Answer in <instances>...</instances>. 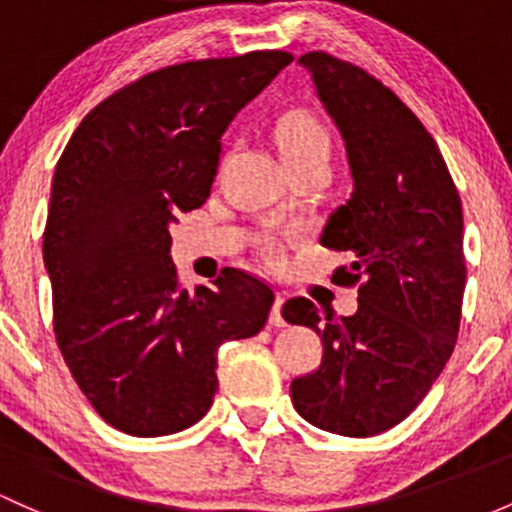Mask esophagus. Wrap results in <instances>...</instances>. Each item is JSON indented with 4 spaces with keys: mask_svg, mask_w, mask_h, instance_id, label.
Wrapping results in <instances>:
<instances>
[{
    "mask_svg": "<svg viewBox=\"0 0 512 512\" xmlns=\"http://www.w3.org/2000/svg\"><path fill=\"white\" fill-rule=\"evenodd\" d=\"M283 302H285V295H276V302H273L271 307V317H268V322L273 324V327H285V317H283Z\"/></svg>",
    "mask_w": 512,
    "mask_h": 512,
    "instance_id": "esophagus-1",
    "label": "esophagus"
}]
</instances>
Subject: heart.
I'll return each mask as SVG.
<instances>
[{
  "instance_id": "heart-1",
  "label": "heart",
  "mask_w": 512,
  "mask_h": 512,
  "mask_svg": "<svg viewBox=\"0 0 512 512\" xmlns=\"http://www.w3.org/2000/svg\"><path fill=\"white\" fill-rule=\"evenodd\" d=\"M273 136H276V144L288 166L307 156H315V153H329L332 148L329 131L307 109H288L280 114L273 126Z\"/></svg>"
}]
</instances>
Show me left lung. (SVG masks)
Returning <instances> with one entry per match:
<instances>
[{
  "label": "left lung",
  "instance_id": "left-lung-1",
  "mask_svg": "<svg viewBox=\"0 0 512 512\" xmlns=\"http://www.w3.org/2000/svg\"><path fill=\"white\" fill-rule=\"evenodd\" d=\"M342 131L354 192L320 244L354 261L332 283L359 285L351 317L290 298L283 317L322 339V364L290 383L310 425L373 437L403 422L447 366L466 285L464 214L447 163L412 109L373 75L324 51L300 58Z\"/></svg>",
  "mask_w": 512,
  "mask_h": 512
}]
</instances>
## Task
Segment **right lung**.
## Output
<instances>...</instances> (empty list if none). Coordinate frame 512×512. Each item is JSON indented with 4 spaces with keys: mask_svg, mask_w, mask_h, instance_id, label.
I'll list each match as a JSON object with an SVG mask.
<instances>
[{
    "mask_svg": "<svg viewBox=\"0 0 512 512\" xmlns=\"http://www.w3.org/2000/svg\"><path fill=\"white\" fill-rule=\"evenodd\" d=\"M293 56L254 51L153 70L70 136L43 232L53 329L104 422L134 437L195 425L217 393V351L263 329L273 290L239 268L188 293L170 222L210 197L222 134Z\"/></svg>",
    "mask_w": 512,
    "mask_h": 512,
    "instance_id": "right-lung-1",
    "label": "right lung"
}]
</instances>
